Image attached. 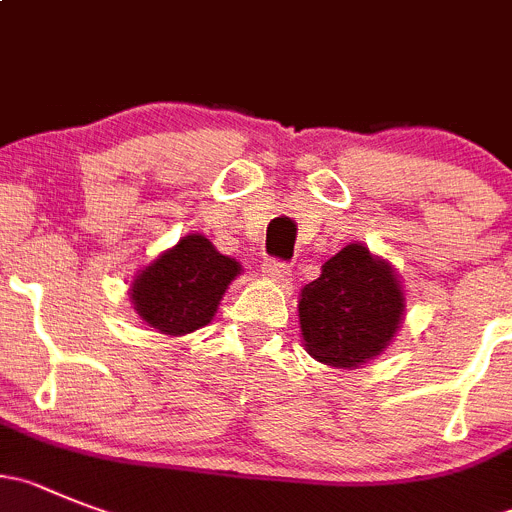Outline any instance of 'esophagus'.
<instances>
[{"instance_id":"esophagus-1","label":"esophagus","mask_w":512,"mask_h":512,"mask_svg":"<svg viewBox=\"0 0 512 512\" xmlns=\"http://www.w3.org/2000/svg\"><path fill=\"white\" fill-rule=\"evenodd\" d=\"M262 272H265V278L272 280V283H278V285H285L290 283V275H293V270H290V265H285V262H265L262 265Z\"/></svg>"}]
</instances>
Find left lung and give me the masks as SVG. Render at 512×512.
Segmentation results:
<instances>
[{"label":"left lung","instance_id":"obj_1","mask_svg":"<svg viewBox=\"0 0 512 512\" xmlns=\"http://www.w3.org/2000/svg\"><path fill=\"white\" fill-rule=\"evenodd\" d=\"M404 310L407 298L396 267L351 242L323 262L321 278L300 290V338L315 361L351 371L391 346Z\"/></svg>","mask_w":512,"mask_h":512}]
</instances>
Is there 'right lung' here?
Instances as JSON below:
<instances>
[{
	"instance_id": "right-lung-1",
	"label": "right lung",
	"mask_w": 512,
	"mask_h": 512,
	"mask_svg": "<svg viewBox=\"0 0 512 512\" xmlns=\"http://www.w3.org/2000/svg\"><path fill=\"white\" fill-rule=\"evenodd\" d=\"M242 272L204 234H184L131 280V305L146 326L164 336H186L212 323L232 280Z\"/></svg>"
}]
</instances>
